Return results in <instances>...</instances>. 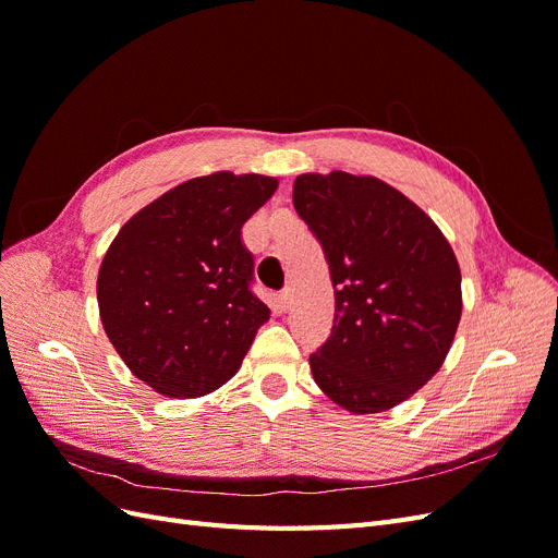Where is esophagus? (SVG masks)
Instances as JSON below:
<instances>
[{
    "instance_id": "34e87169",
    "label": "esophagus",
    "mask_w": 558,
    "mask_h": 558,
    "mask_svg": "<svg viewBox=\"0 0 558 558\" xmlns=\"http://www.w3.org/2000/svg\"><path fill=\"white\" fill-rule=\"evenodd\" d=\"M291 302H293V293H291V289H283V291H279V307H281V310H289V307H291Z\"/></svg>"
}]
</instances>
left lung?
Instances as JSON below:
<instances>
[{
  "label": "left lung",
  "mask_w": 558,
  "mask_h": 558,
  "mask_svg": "<svg viewBox=\"0 0 558 558\" xmlns=\"http://www.w3.org/2000/svg\"><path fill=\"white\" fill-rule=\"evenodd\" d=\"M293 207L335 289V324L312 375L353 414L396 408L445 363L461 320V269L430 218L400 191L347 172L300 174Z\"/></svg>",
  "instance_id": "obj_1"
}]
</instances>
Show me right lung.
I'll return each instance as SVG.
<instances>
[{
    "mask_svg": "<svg viewBox=\"0 0 558 558\" xmlns=\"http://www.w3.org/2000/svg\"><path fill=\"white\" fill-rule=\"evenodd\" d=\"M275 191V177H197L116 234L97 277L99 318L118 356L154 391L207 396L240 369L269 318L251 291L242 226Z\"/></svg>",
    "mask_w": 558,
    "mask_h": 558,
    "instance_id": "add662e5",
    "label": "right lung"
}]
</instances>
